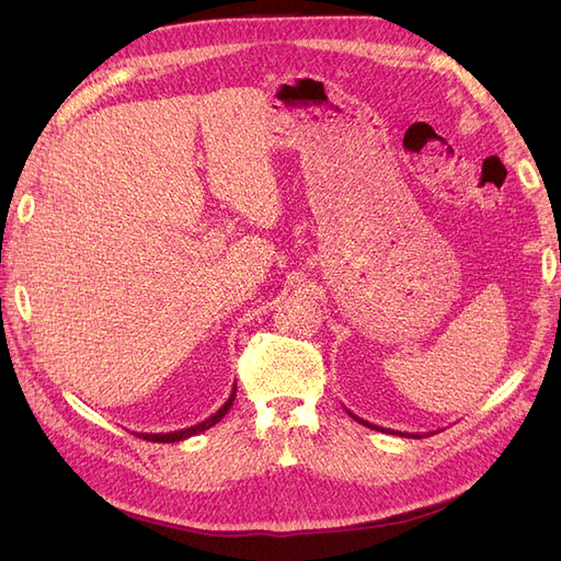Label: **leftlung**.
Listing matches in <instances>:
<instances>
[{
    "label": "left lung",
    "instance_id": "1",
    "mask_svg": "<svg viewBox=\"0 0 561 561\" xmlns=\"http://www.w3.org/2000/svg\"><path fill=\"white\" fill-rule=\"evenodd\" d=\"M348 412V410H346ZM355 421L358 423H363V426H367V428H371V431H381V433H390V435H402V437H421L419 433H400V431H390V428H381V426H375V423H369V421H365V419H360V416H355L353 412H348Z\"/></svg>",
    "mask_w": 561,
    "mask_h": 561
}]
</instances>
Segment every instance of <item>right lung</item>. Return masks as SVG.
I'll list each match as a JSON object with an SVG mask.
<instances>
[{
    "label": "right lung",
    "mask_w": 561,
    "mask_h": 561,
    "mask_svg": "<svg viewBox=\"0 0 561 561\" xmlns=\"http://www.w3.org/2000/svg\"><path fill=\"white\" fill-rule=\"evenodd\" d=\"M233 400H236V386H233V390H231V396H229V400L219 407V410L213 414V416H208L206 421H201V423H196V426H190V428H182V431H173V433H140V437H145V439H149V443H180V439H186V437H192V435H198V433H203V431H208V428H213L217 421H222V416L231 410V404H233Z\"/></svg>",
    "instance_id": "obj_1"
}]
</instances>
